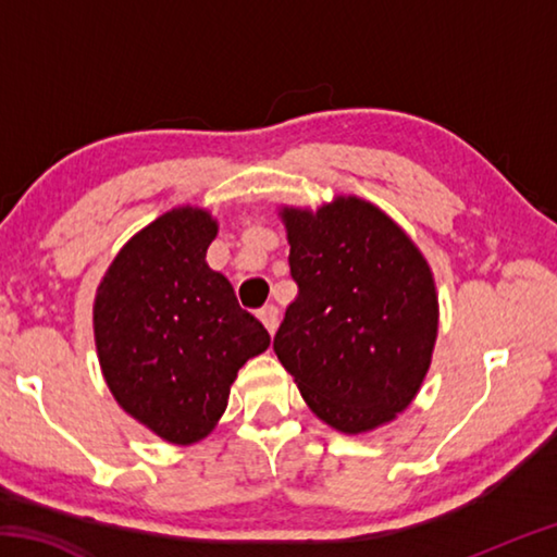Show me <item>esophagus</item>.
<instances>
[{
  "label": "esophagus",
  "mask_w": 557,
  "mask_h": 557,
  "mask_svg": "<svg viewBox=\"0 0 557 557\" xmlns=\"http://www.w3.org/2000/svg\"><path fill=\"white\" fill-rule=\"evenodd\" d=\"M258 317H260V322L265 324V329L270 334H275L277 332V322H280V309L275 307V305H265L258 312Z\"/></svg>",
  "instance_id": "esophagus-1"
}]
</instances>
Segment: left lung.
I'll return each instance as SVG.
<instances>
[{"mask_svg":"<svg viewBox=\"0 0 557 557\" xmlns=\"http://www.w3.org/2000/svg\"><path fill=\"white\" fill-rule=\"evenodd\" d=\"M299 295L275 354L319 420L344 435L388 425L430 371L440 301L418 245L358 196L280 206Z\"/></svg>","mask_w":557,"mask_h":557,"instance_id":"obj_1","label":"left lung"}]
</instances>
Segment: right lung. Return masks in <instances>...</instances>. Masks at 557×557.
Instances as JSON below:
<instances>
[{"label": "right lung", "mask_w": 557, "mask_h": 557, "mask_svg": "<svg viewBox=\"0 0 557 557\" xmlns=\"http://www.w3.org/2000/svg\"><path fill=\"white\" fill-rule=\"evenodd\" d=\"M215 235L219 221L199 206L162 213L122 245L92 301L112 398L172 445L211 435L243 363L270 346L228 277L206 262Z\"/></svg>", "instance_id": "obj_1"}]
</instances>
